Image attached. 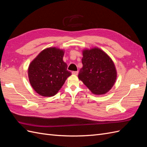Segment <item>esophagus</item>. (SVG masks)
I'll return each instance as SVG.
<instances>
[{
	"label": "esophagus",
	"mask_w": 147,
	"mask_h": 147,
	"mask_svg": "<svg viewBox=\"0 0 147 147\" xmlns=\"http://www.w3.org/2000/svg\"><path fill=\"white\" fill-rule=\"evenodd\" d=\"M72 74L74 75H77L78 74V71H73V72H72Z\"/></svg>",
	"instance_id": "1"
}]
</instances>
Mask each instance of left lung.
Instances as JSON below:
<instances>
[{"instance_id":"8db88e82","label":"left lung","mask_w":147,"mask_h":147,"mask_svg":"<svg viewBox=\"0 0 147 147\" xmlns=\"http://www.w3.org/2000/svg\"><path fill=\"white\" fill-rule=\"evenodd\" d=\"M83 67L78 78L93 94H104L114 85L117 71L112 60L100 49L83 51Z\"/></svg>"}]
</instances>
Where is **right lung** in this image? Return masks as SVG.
Listing matches in <instances>:
<instances>
[{
  "mask_svg": "<svg viewBox=\"0 0 147 147\" xmlns=\"http://www.w3.org/2000/svg\"><path fill=\"white\" fill-rule=\"evenodd\" d=\"M64 51L57 48L43 50L31 62L28 69L30 83L38 94L55 96L72 75L63 61Z\"/></svg>",
  "mask_w": 147,
  "mask_h": 147,
  "instance_id": "1",
  "label": "right lung"
}]
</instances>
